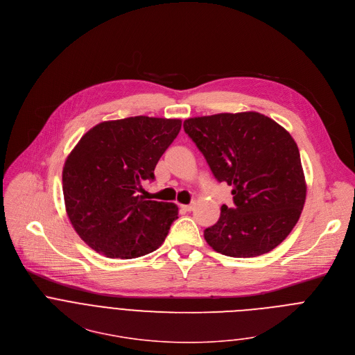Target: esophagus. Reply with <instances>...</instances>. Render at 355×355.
Wrapping results in <instances>:
<instances>
[{"mask_svg": "<svg viewBox=\"0 0 355 355\" xmlns=\"http://www.w3.org/2000/svg\"><path fill=\"white\" fill-rule=\"evenodd\" d=\"M181 209L185 211H192L193 210V205H181Z\"/></svg>", "mask_w": 355, "mask_h": 355, "instance_id": "obj_1", "label": "esophagus"}]
</instances>
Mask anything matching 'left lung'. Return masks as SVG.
<instances>
[{
    "label": "left lung",
    "mask_w": 355,
    "mask_h": 355,
    "mask_svg": "<svg viewBox=\"0 0 355 355\" xmlns=\"http://www.w3.org/2000/svg\"><path fill=\"white\" fill-rule=\"evenodd\" d=\"M184 131L205 156L214 178L232 187L216 224L203 232L218 254L254 258L282 244L297 224L306 196L300 150L272 118L221 112L188 118Z\"/></svg>",
    "instance_id": "left-lung-1"
}]
</instances>
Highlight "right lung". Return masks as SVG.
<instances>
[{
	"label": "right lung",
	"mask_w": 355,
	"mask_h": 355,
	"mask_svg": "<svg viewBox=\"0 0 355 355\" xmlns=\"http://www.w3.org/2000/svg\"><path fill=\"white\" fill-rule=\"evenodd\" d=\"M181 130V120L130 116L87 131L65 160L62 192L79 237L111 259L156 251L174 220L175 203L146 200L145 181Z\"/></svg>",
	"instance_id": "add662e5"
}]
</instances>
